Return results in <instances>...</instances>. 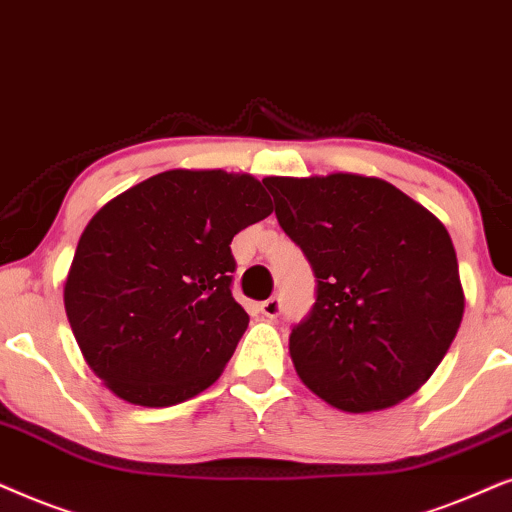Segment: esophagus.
Segmentation results:
<instances>
[{
    "instance_id": "esophagus-1",
    "label": "esophagus",
    "mask_w": 512,
    "mask_h": 512,
    "mask_svg": "<svg viewBox=\"0 0 512 512\" xmlns=\"http://www.w3.org/2000/svg\"><path fill=\"white\" fill-rule=\"evenodd\" d=\"M260 311H262L267 318H271V320L278 318V316H281V299H278V297L267 299V302H262Z\"/></svg>"
}]
</instances>
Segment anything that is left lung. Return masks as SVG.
Masks as SVG:
<instances>
[{
    "label": "left lung",
    "mask_w": 512,
    "mask_h": 512,
    "mask_svg": "<svg viewBox=\"0 0 512 512\" xmlns=\"http://www.w3.org/2000/svg\"><path fill=\"white\" fill-rule=\"evenodd\" d=\"M285 234L318 278L290 335L304 386L342 412L393 407L431 379L466 295L449 231L381 177H264Z\"/></svg>",
    "instance_id": "8db88e82"
}]
</instances>
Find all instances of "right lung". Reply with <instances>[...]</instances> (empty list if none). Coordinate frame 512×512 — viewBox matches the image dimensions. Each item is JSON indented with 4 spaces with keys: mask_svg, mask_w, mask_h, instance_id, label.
<instances>
[{
    "mask_svg": "<svg viewBox=\"0 0 512 512\" xmlns=\"http://www.w3.org/2000/svg\"><path fill=\"white\" fill-rule=\"evenodd\" d=\"M271 213L257 177L173 168L91 217L63 299L81 356L117 398L170 407L220 379L250 323L229 290V243Z\"/></svg>",
    "mask_w": 512,
    "mask_h": 512,
    "instance_id": "obj_1",
    "label": "right lung"
}]
</instances>
